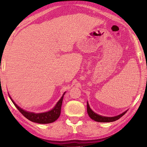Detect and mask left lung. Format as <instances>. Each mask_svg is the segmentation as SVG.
Returning <instances> with one entry per match:
<instances>
[{
  "mask_svg": "<svg viewBox=\"0 0 147 147\" xmlns=\"http://www.w3.org/2000/svg\"><path fill=\"white\" fill-rule=\"evenodd\" d=\"M127 112L125 111L123 113H122L119 115H117V116H114V117H105V116H102V115H100L97 114L95 113L91 109H90L89 104L88 102H87V112H88V114L90 116V117L92 119L94 120L96 122H100V123H110V122H113L116 121L119 119L121 118L123 115L126 114V112Z\"/></svg>",
  "mask_w": 147,
  "mask_h": 147,
  "instance_id": "obj_1",
  "label": "left lung"
}]
</instances>
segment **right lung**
<instances>
[{
	"instance_id": "right-lung-1",
	"label": "right lung",
	"mask_w": 147,
	"mask_h": 147,
	"mask_svg": "<svg viewBox=\"0 0 147 147\" xmlns=\"http://www.w3.org/2000/svg\"><path fill=\"white\" fill-rule=\"evenodd\" d=\"M65 93V92L64 93V94L62 95L61 99L57 102V104L55 105V107L53 108L51 111L38 114L34 113V112H28L23 110V109L20 108L13 100H12V99L11 98L10 96H9V97H10L12 103H13L14 105H15V107H16L18 109V111H20L24 117L27 118L28 119L32 122H34V123L39 124H49L55 121L59 118V117L60 116L61 106Z\"/></svg>"
}]
</instances>
